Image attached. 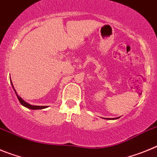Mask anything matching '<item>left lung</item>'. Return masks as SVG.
<instances>
[{"label":"left lung","instance_id":"obj_1","mask_svg":"<svg viewBox=\"0 0 157 157\" xmlns=\"http://www.w3.org/2000/svg\"><path fill=\"white\" fill-rule=\"evenodd\" d=\"M117 118H118V117H117ZM117 118H113V120H115V119H117Z\"/></svg>","mask_w":157,"mask_h":157}]
</instances>
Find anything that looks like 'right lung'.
<instances>
[{"mask_svg": "<svg viewBox=\"0 0 157 157\" xmlns=\"http://www.w3.org/2000/svg\"><path fill=\"white\" fill-rule=\"evenodd\" d=\"M10 80H11V78H10ZM11 84H12V87H13L14 91H15V94H16L17 98H18V99H19V102H20L21 104L23 105V106L26 107V108H28V109H45L48 107V106H40V105H30V104H29V103L26 102V101H25L22 98H21L20 96H19L18 94H17L16 91L15 90V87H14L13 84H12V80H11Z\"/></svg>", "mask_w": 157, "mask_h": 157, "instance_id": "add662e5", "label": "right lung"}]
</instances>
